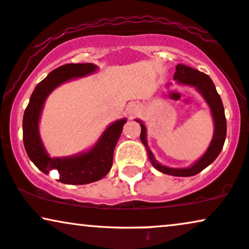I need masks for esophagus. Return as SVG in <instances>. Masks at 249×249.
<instances>
[{"label":"esophagus","instance_id":"esophagus-1","mask_svg":"<svg viewBox=\"0 0 249 249\" xmlns=\"http://www.w3.org/2000/svg\"><path fill=\"white\" fill-rule=\"evenodd\" d=\"M127 110H128V114H130V115L137 114V108H135L134 105H131L130 107H128Z\"/></svg>","mask_w":249,"mask_h":249}]
</instances>
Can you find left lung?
Wrapping results in <instances>:
<instances>
[{
	"label": "left lung",
	"instance_id": "1",
	"mask_svg": "<svg viewBox=\"0 0 249 249\" xmlns=\"http://www.w3.org/2000/svg\"><path fill=\"white\" fill-rule=\"evenodd\" d=\"M174 79L177 80L178 83L190 85V86L196 88V89L202 94L204 99H206L207 103L209 105L210 109H212L213 122H215V133H213V138L208 150H207L206 154H204L194 165H192L191 168L172 169L168 168V166L161 165L160 163L156 162L155 159H154L152 152H150L149 148H148L146 141V126H144L142 123L140 124V139L144 144V147H146L148 156H149V161L152 163L154 168L166 175L177 176V177H191V176L197 175L199 172L202 171L203 169H206L209 164H212V163L216 160V157L219 155L223 146H224L226 138V118L224 114V107H223L221 96L217 93L215 85H213V80L210 79L208 74L195 70V69H192L190 67H186V65L178 64L177 67H176Z\"/></svg>",
	"mask_w": 249,
	"mask_h": 249
}]
</instances>
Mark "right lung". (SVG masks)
<instances>
[{
  "label": "right lung",
  "instance_id": "obj_1",
  "mask_svg": "<svg viewBox=\"0 0 249 249\" xmlns=\"http://www.w3.org/2000/svg\"><path fill=\"white\" fill-rule=\"evenodd\" d=\"M95 70L96 67L92 63H71L55 69L36 85L24 112L23 140L28 157L43 174L47 175L52 170H57L58 181L64 184H89L107 176L112 166L115 147L126 122V119H122L110 125L99 142L87 153L67 159H52L46 153L39 135V118L47 96L64 81L84 77Z\"/></svg>",
  "mask_w": 249,
  "mask_h": 249
}]
</instances>
